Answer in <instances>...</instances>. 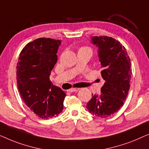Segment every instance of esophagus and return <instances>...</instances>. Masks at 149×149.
<instances>
[{
	"mask_svg": "<svg viewBox=\"0 0 149 149\" xmlns=\"http://www.w3.org/2000/svg\"><path fill=\"white\" fill-rule=\"evenodd\" d=\"M79 90V89H75V88H71L70 89H68V91H69V92H76V91H77Z\"/></svg>",
	"mask_w": 149,
	"mask_h": 149,
	"instance_id": "obj_1",
	"label": "esophagus"
}]
</instances>
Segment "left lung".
<instances>
[{"label": "left lung", "instance_id": "obj_1", "mask_svg": "<svg viewBox=\"0 0 149 149\" xmlns=\"http://www.w3.org/2000/svg\"><path fill=\"white\" fill-rule=\"evenodd\" d=\"M91 39V43L97 48L105 82L100 94H92L86 108L93 115L105 118L117 113L123 105L130 87L132 64L125 48L115 38L101 36Z\"/></svg>", "mask_w": 149, "mask_h": 149}]
</instances>
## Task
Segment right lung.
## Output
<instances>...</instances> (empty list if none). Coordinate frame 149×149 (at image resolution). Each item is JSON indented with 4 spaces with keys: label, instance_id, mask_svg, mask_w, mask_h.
Here are the masks:
<instances>
[{
    "label": "right lung",
    "instance_id": "1",
    "mask_svg": "<svg viewBox=\"0 0 149 149\" xmlns=\"http://www.w3.org/2000/svg\"><path fill=\"white\" fill-rule=\"evenodd\" d=\"M61 41L40 38L29 42L20 53L17 64L18 91L26 104L42 119L56 117L64 109L66 93L50 81L58 61Z\"/></svg>",
    "mask_w": 149,
    "mask_h": 149
}]
</instances>
